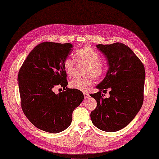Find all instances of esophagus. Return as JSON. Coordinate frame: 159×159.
Here are the masks:
<instances>
[{
    "mask_svg": "<svg viewBox=\"0 0 159 159\" xmlns=\"http://www.w3.org/2000/svg\"><path fill=\"white\" fill-rule=\"evenodd\" d=\"M83 95H84V97L85 99H87V98H89V94L88 93H87V92H84L83 93Z\"/></svg>",
    "mask_w": 159,
    "mask_h": 159,
    "instance_id": "1",
    "label": "esophagus"
}]
</instances>
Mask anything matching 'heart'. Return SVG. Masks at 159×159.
<instances>
[{"label": "heart", "mask_w": 159, "mask_h": 159, "mask_svg": "<svg viewBox=\"0 0 159 159\" xmlns=\"http://www.w3.org/2000/svg\"><path fill=\"white\" fill-rule=\"evenodd\" d=\"M75 56L77 62L87 64L84 74L88 76L83 79H74L69 83V86L80 91H87L91 86L94 78L99 79L104 76L106 66L101 62V55L91 46L78 49L75 51ZM75 66V60L72 57H67L63 61V67L69 76L72 75Z\"/></svg>", "instance_id": "heart-1"}]
</instances>
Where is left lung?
Returning <instances> with one entry per match:
<instances>
[{
    "mask_svg": "<svg viewBox=\"0 0 159 159\" xmlns=\"http://www.w3.org/2000/svg\"><path fill=\"white\" fill-rule=\"evenodd\" d=\"M106 58L109 69L97 85L99 91L90 96L97 101L91 113L93 124L108 132L118 131L128 125L142 107L144 101L145 69L141 60L121 43L97 45ZM111 89L104 98L101 91Z\"/></svg>",
    "mask_w": 159,
    "mask_h": 159,
    "instance_id": "left-lung-1",
    "label": "left lung"
}]
</instances>
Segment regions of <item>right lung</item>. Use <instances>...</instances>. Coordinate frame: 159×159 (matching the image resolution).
I'll list each match as a JSON object with an SVG mask.
<instances>
[{
  "label": "right lung",
  "instance_id": "obj_1",
  "mask_svg": "<svg viewBox=\"0 0 159 159\" xmlns=\"http://www.w3.org/2000/svg\"><path fill=\"white\" fill-rule=\"evenodd\" d=\"M70 43L45 42L27 56L18 74L21 105L24 114L35 127L58 133L70 125L72 112L84 99L78 89H68L63 61L72 52ZM64 91L56 94L53 89Z\"/></svg>",
  "mask_w": 159,
  "mask_h": 159
}]
</instances>
